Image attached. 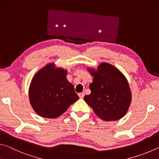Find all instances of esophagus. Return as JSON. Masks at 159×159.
<instances>
[{"instance_id":"obj_1","label":"esophagus","mask_w":159,"mask_h":159,"mask_svg":"<svg viewBox=\"0 0 159 159\" xmlns=\"http://www.w3.org/2000/svg\"><path fill=\"white\" fill-rule=\"evenodd\" d=\"M79 98H83V97L85 96V93H79Z\"/></svg>"}]
</instances>
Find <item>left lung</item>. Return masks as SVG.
<instances>
[{
  "label": "left lung",
  "instance_id": "obj_1",
  "mask_svg": "<svg viewBox=\"0 0 159 159\" xmlns=\"http://www.w3.org/2000/svg\"><path fill=\"white\" fill-rule=\"evenodd\" d=\"M93 76L91 93L84 100L95 114L105 121L124 116L130 105L132 94L126 78L111 64L102 62L96 70L88 68Z\"/></svg>",
  "mask_w": 159,
  "mask_h": 159
}]
</instances>
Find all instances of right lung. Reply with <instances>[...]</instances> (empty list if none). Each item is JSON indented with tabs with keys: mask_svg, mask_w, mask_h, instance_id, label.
<instances>
[{
	"mask_svg": "<svg viewBox=\"0 0 159 159\" xmlns=\"http://www.w3.org/2000/svg\"><path fill=\"white\" fill-rule=\"evenodd\" d=\"M66 74L67 70L56 68L55 64L50 63L34 75L29 97L32 108L40 116H60L79 99Z\"/></svg>",
	"mask_w": 159,
	"mask_h": 159,
	"instance_id": "obj_1",
	"label": "right lung"
}]
</instances>
